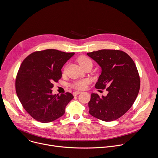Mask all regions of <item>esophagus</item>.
<instances>
[{
	"label": "esophagus",
	"instance_id": "esophagus-1",
	"mask_svg": "<svg viewBox=\"0 0 158 158\" xmlns=\"http://www.w3.org/2000/svg\"><path fill=\"white\" fill-rule=\"evenodd\" d=\"M80 93H81V92H79V91H75V92L73 93V95L75 96H77V95L79 94Z\"/></svg>",
	"mask_w": 158,
	"mask_h": 158
}]
</instances>
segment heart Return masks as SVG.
<instances>
[{
	"label": "heart",
	"instance_id": "1",
	"mask_svg": "<svg viewBox=\"0 0 158 158\" xmlns=\"http://www.w3.org/2000/svg\"><path fill=\"white\" fill-rule=\"evenodd\" d=\"M77 60L78 63L81 65V66L82 67H83V68L89 64L92 65L91 60L90 59L89 57H87V56H84V55H81V56H79L77 59ZM88 82H89V80H87V79L78 80V81H76V82H74L72 84V87H74V89L81 90L85 87V86L88 84Z\"/></svg>",
	"mask_w": 158,
	"mask_h": 158
}]
</instances>
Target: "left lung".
<instances>
[{
    "mask_svg": "<svg viewBox=\"0 0 158 158\" xmlns=\"http://www.w3.org/2000/svg\"><path fill=\"white\" fill-rule=\"evenodd\" d=\"M101 67L95 87L106 89V96L92 93L88 103L91 116L104 121L118 119L131 107L140 89L138 71L132 58L120 50L102 49L87 54Z\"/></svg>",
    "mask_w": 158,
    "mask_h": 158,
    "instance_id": "obj_1",
    "label": "left lung"
}]
</instances>
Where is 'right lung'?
<instances>
[{
    "label": "right lung",
    "mask_w": 158,
    "mask_h": 158,
    "mask_svg": "<svg viewBox=\"0 0 158 158\" xmlns=\"http://www.w3.org/2000/svg\"><path fill=\"white\" fill-rule=\"evenodd\" d=\"M74 54L46 49L32 52L22 62L15 91L22 106L36 121L48 123L59 118L74 98L70 93L52 95L51 89L62 77V67Z\"/></svg>",
    "instance_id": "right-lung-1"
}]
</instances>
